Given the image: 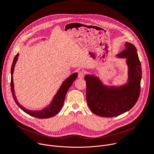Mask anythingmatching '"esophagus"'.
Masks as SVG:
<instances>
[{
    "instance_id": "obj_1",
    "label": "esophagus",
    "mask_w": 154,
    "mask_h": 154,
    "mask_svg": "<svg viewBox=\"0 0 154 154\" xmlns=\"http://www.w3.org/2000/svg\"><path fill=\"white\" fill-rule=\"evenodd\" d=\"M84 75H85V74H84L83 71H79V74H78V77H79V79H83V77H84Z\"/></svg>"
}]
</instances>
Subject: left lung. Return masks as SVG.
<instances>
[{
    "mask_svg": "<svg viewBox=\"0 0 154 154\" xmlns=\"http://www.w3.org/2000/svg\"><path fill=\"white\" fill-rule=\"evenodd\" d=\"M125 49L118 55L125 58L128 66V82L121 86L103 85L100 79L86 75V100L91 111L105 118L118 116L130 110L137 103L140 94L142 70L135 46L125 42Z\"/></svg>",
    "mask_w": 154,
    "mask_h": 154,
    "instance_id": "1",
    "label": "left lung"
}]
</instances>
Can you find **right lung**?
<instances>
[{"mask_svg": "<svg viewBox=\"0 0 154 154\" xmlns=\"http://www.w3.org/2000/svg\"><path fill=\"white\" fill-rule=\"evenodd\" d=\"M19 56V54H17L14 58L11 68V91L12 93L13 97L16 102V103L17 105V106L24 111L27 114L37 118L39 119H46L52 118L54 116H55L57 114H58L63 105L64 99L66 94L67 91H68L69 88L72 85L74 81L76 79L77 77V73H74L71 75L68 79H66L61 85L60 88H59L58 91H57V94L53 98L51 103L48 106L45 108H43L41 110L39 111H32L30 110V109H27V108H25L24 106H22L19 104L18 102L16 97L14 94V83H13V74L14 72V69L15 64L16 63V61L17 60Z\"/></svg>", "mask_w": 154, "mask_h": 154, "instance_id": "right-lung-1", "label": "right lung"}]
</instances>
